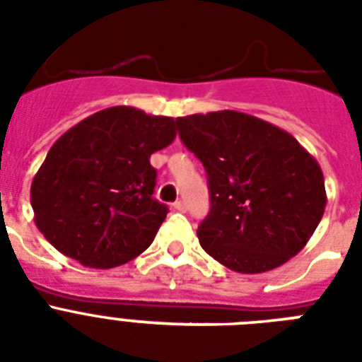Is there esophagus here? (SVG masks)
<instances>
[{"label":"esophagus","mask_w":362,"mask_h":362,"mask_svg":"<svg viewBox=\"0 0 362 362\" xmlns=\"http://www.w3.org/2000/svg\"><path fill=\"white\" fill-rule=\"evenodd\" d=\"M173 209L178 210V212H184L186 210V203L184 201H176V203H173Z\"/></svg>","instance_id":"34e87169"}]
</instances>
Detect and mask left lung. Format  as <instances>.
Masks as SVG:
<instances>
[{
  "label": "left lung",
  "instance_id": "1",
  "mask_svg": "<svg viewBox=\"0 0 362 362\" xmlns=\"http://www.w3.org/2000/svg\"><path fill=\"white\" fill-rule=\"evenodd\" d=\"M176 125L209 175L212 206L197 229L204 252L242 274L295 257L325 212L317 159L291 133L238 110L182 116Z\"/></svg>",
  "mask_w": 362,
  "mask_h": 362
}]
</instances>
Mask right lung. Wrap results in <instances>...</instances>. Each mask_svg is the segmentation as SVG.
<instances>
[{
	"mask_svg": "<svg viewBox=\"0 0 362 362\" xmlns=\"http://www.w3.org/2000/svg\"><path fill=\"white\" fill-rule=\"evenodd\" d=\"M175 136L173 118L125 105L73 125L31 182L37 229L90 269H112L141 255L167 218V206L152 197L150 156Z\"/></svg>",
	"mask_w": 362,
	"mask_h": 362,
	"instance_id": "obj_1",
	"label": "right lung"
}]
</instances>
